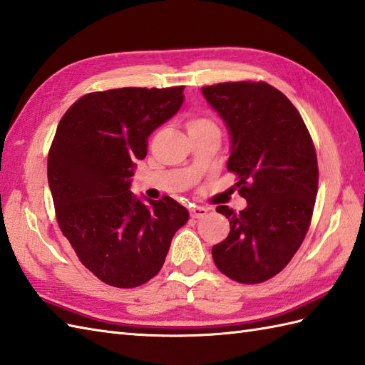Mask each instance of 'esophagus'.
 I'll return each mask as SVG.
<instances>
[{
	"mask_svg": "<svg viewBox=\"0 0 365 365\" xmlns=\"http://www.w3.org/2000/svg\"><path fill=\"white\" fill-rule=\"evenodd\" d=\"M189 212H190L192 218H201L207 214V209L203 206H193L189 209Z\"/></svg>",
	"mask_w": 365,
	"mask_h": 365,
	"instance_id": "1",
	"label": "esophagus"
}]
</instances>
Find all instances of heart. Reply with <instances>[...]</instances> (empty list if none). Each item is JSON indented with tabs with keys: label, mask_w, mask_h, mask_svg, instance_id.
Returning a JSON list of instances; mask_svg holds the SVG:
<instances>
[{
	"label": "heart",
	"mask_w": 365,
	"mask_h": 365,
	"mask_svg": "<svg viewBox=\"0 0 365 365\" xmlns=\"http://www.w3.org/2000/svg\"><path fill=\"white\" fill-rule=\"evenodd\" d=\"M214 125L212 121H210L209 118H205V117H192L190 121H189V129L190 128H203V126H210Z\"/></svg>",
	"instance_id": "b5f03b06"
}]
</instances>
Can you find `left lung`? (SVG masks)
<instances>
[{"label": "left lung", "mask_w": 365, "mask_h": 365, "mask_svg": "<svg viewBox=\"0 0 365 365\" xmlns=\"http://www.w3.org/2000/svg\"><path fill=\"white\" fill-rule=\"evenodd\" d=\"M231 134L228 170L247 207L230 218L231 231L212 247L226 277L257 284L278 274L303 244L319 189L314 142L287 96L264 81L220 83L201 88Z\"/></svg>", "instance_id": "left-lung-1"}]
</instances>
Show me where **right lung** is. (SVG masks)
Returning <instances> with one entry per match:
<instances>
[{
    "mask_svg": "<svg viewBox=\"0 0 365 365\" xmlns=\"http://www.w3.org/2000/svg\"><path fill=\"white\" fill-rule=\"evenodd\" d=\"M184 86L123 87L81 96L61 118L48 153L56 220L79 261L109 286L131 289L156 277L189 212L170 197H134L135 159L172 118Z\"/></svg>",
    "mask_w": 365,
    "mask_h": 365,
    "instance_id": "right-lung-1",
    "label": "right lung"
}]
</instances>
